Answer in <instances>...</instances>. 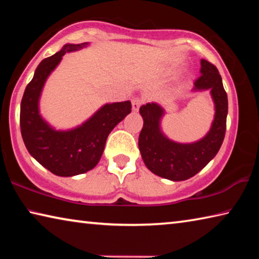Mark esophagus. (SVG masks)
I'll return each mask as SVG.
<instances>
[{
    "instance_id": "obj_1",
    "label": "esophagus",
    "mask_w": 259,
    "mask_h": 259,
    "mask_svg": "<svg viewBox=\"0 0 259 259\" xmlns=\"http://www.w3.org/2000/svg\"><path fill=\"white\" fill-rule=\"evenodd\" d=\"M140 105H142V100H140L139 98H135L133 100V111L134 112H138Z\"/></svg>"
}]
</instances>
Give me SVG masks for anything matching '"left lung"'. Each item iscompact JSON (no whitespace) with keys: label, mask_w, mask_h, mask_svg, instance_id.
Returning a JSON list of instances; mask_svg holds the SVG:
<instances>
[{"label":"left lung","mask_w":259,"mask_h":259,"mask_svg":"<svg viewBox=\"0 0 259 259\" xmlns=\"http://www.w3.org/2000/svg\"><path fill=\"white\" fill-rule=\"evenodd\" d=\"M200 73L192 93L209 91L214 109L211 125L202 138L192 143L175 142L162 130L163 107L147 103L139 109L144 125L138 147L144 163L156 176L172 182L186 181L201 171L216 156L225 137L229 103L222 76L216 66L205 59H201Z\"/></svg>","instance_id":"obj_1"}]
</instances>
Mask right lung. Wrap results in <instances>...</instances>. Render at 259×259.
Instances as JSON below:
<instances>
[{"label": "right lung", "instance_id": "obj_1", "mask_svg": "<svg viewBox=\"0 0 259 259\" xmlns=\"http://www.w3.org/2000/svg\"><path fill=\"white\" fill-rule=\"evenodd\" d=\"M89 45L66 43L54 56L43 59L26 87L20 104V130L26 148L38 163L60 177H73L94 169L103 155L108 135L131 112L130 100L106 103L71 129H57L42 116L40 99L48 77L65 54Z\"/></svg>", "mask_w": 259, "mask_h": 259}]
</instances>
